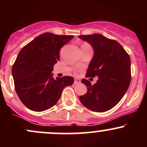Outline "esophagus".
<instances>
[{
	"label": "esophagus",
	"instance_id": "34e87169",
	"mask_svg": "<svg viewBox=\"0 0 147 147\" xmlns=\"http://www.w3.org/2000/svg\"><path fill=\"white\" fill-rule=\"evenodd\" d=\"M80 82V80L79 79H75V81H74V84H78Z\"/></svg>",
	"mask_w": 147,
	"mask_h": 147
}]
</instances>
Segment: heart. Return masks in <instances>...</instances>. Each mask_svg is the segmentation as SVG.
<instances>
[{
	"mask_svg": "<svg viewBox=\"0 0 147 147\" xmlns=\"http://www.w3.org/2000/svg\"><path fill=\"white\" fill-rule=\"evenodd\" d=\"M81 48H82V50H85V49L92 48V47L91 45H90L89 43H87V42H83L82 45H81Z\"/></svg>",
	"mask_w": 147,
	"mask_h": 147,
	"instance_id": "1",
	"label": "heart"
}]
</instances>
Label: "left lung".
I'll return each instance as SVG.
<instances>
[{
	"mask_svg": "<svg viewBox=\"0 0 147 147\" xmlns=\"http://www.w3.org/2000/svg\"><path fill=\"white\" fill-rule=\"evenodd\" d=\"M79 38L89 42L94 51L86 77L98 76L94 84L87 80H82L87 86V92L80 96V100L90 110L106 112L117 105L129 86V55L117 41L100 34L80 35Z\"/></svg>",
	"mask_w": 147,
	"mask_h": 147,
	"instance_id": "left-lung-1",
	"label": "left lung"
}]
</instances>
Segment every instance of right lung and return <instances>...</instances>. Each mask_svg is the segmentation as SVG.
<instances>
[{"mask_svg":"<svg viewBox=\"0 0 147 147\" xmlns=\"http://www.w3.org/2000/svg\"><path fill=\"white\" fill-rule=\"evenodd\" d=\"M73 35L45 32L21 49L12 68L15 90L30 110L42 112L54 106L72 77H53V65L60 60V50Z\"/></svg>","mask_w":147,"mask_h":147,"instance_id":"obj_1","label":"right lung"}]
</instances>
